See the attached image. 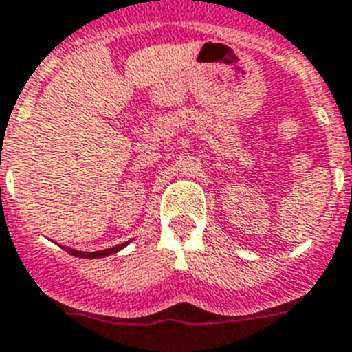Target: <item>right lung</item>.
Listing matches in <instances>:
<instances>
[{"label": "right lung", "mask_w": 352, "mask_h": 352, "mask_svg": "<svg viewBox=\"0 0 352 352\" xmlns=\"http://www.w3.org/2000/svg\"><path fill=\"white\" fill-rule=\"evenodd\" d=\"M131 241L127 243H122V245L113 246V248H106V250H100V252H82V250H77V248H69V246H63V248L68 252V254L75 255V257H82V259H100V257H107V255H113L120 252L122 248H126L129 245Z\"/></svg>", "instance_id": "obj_1"}]
</instances>
